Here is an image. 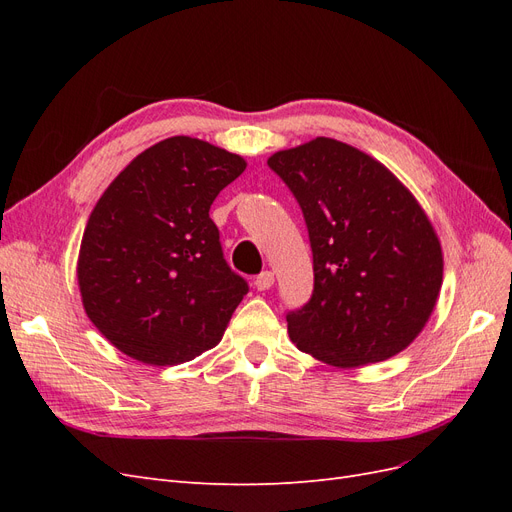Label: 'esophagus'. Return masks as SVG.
I'll return each instance as SVG.
<instances>
[{
	"mask_svg": "<svg viewBox=\"0 0 512 512\" xmlns=\"http://www.w3.org/2000/svg\"><path fill=\"white\" fill-rule=\"evenodd\" d=\"M273 282H275V275H273L271 271H262L260 275H256L254 286H256L258 290H269V288L273 286Z\"/></svg>",
	"mask_w": 512,
	"mask_h": 512,
	"instance_id": "obj_1",
	"label": "esophagus"
}]
</instances>
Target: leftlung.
<instances>
[{"instance_id":"left-lung-1","label":"left lung","mask_w":512,"mask_h":512,"mask_svg":"<svg viewBox=\"0 0 512 512\" xmlns=\"http://www.w3.org/2000/svg\"><path fill=\"white\" fill-rule=\"evenodd\" d=\"M267 164L299 200L314 294L290 312L301 352L337 369L386 361L425 329L442 288V245L425 209L365 151L318 136Z\"/></svg>"}]
</instances>
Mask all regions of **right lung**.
I'll return each instance as SVG.
<instances>
[{
  "mask_svg": "<svg viewBox=\"0 0 512 512\" xmlns=\"http://www.w3.org/2000/svg\"><path fill=\"white\" fill-rule=\"evenodd\" d=\"M247 162L170 136L121 170L91 211L76 262L87 318L145 365H181L218 346L247 294L209 209Z\"/></svg>",
  "mask_w": 512,
  "mask_h": 512,
  "instance_id": "add662e5",
  "label": "right lung"
}]
</instances>
